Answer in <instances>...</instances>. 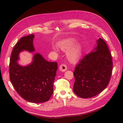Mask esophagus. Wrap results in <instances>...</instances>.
<instances>
[{
	"label": "esophagus",
	"instance_id": "34e87169",
	"mask_svg": "<svg viewBox=\"0 0 123 123\" xmlns=\"http://www.w3.org/2000/svg\"><path fill=\"white\" fill-rule=\"evenodd\" d=\"M59 69L62 72H65L67 70V67L65 64H62L60 66Z\"/></svg>",
	"mask_w": 123,
	"mask_h": 123
}]
</instances>
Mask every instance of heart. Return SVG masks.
<instances>
[{
	"mask_svg": "<svg viewBox=\"0 0 123 123\" xmlns=\"http://www.w3.org/2000/svg\"><path fill=\"white\" fill-rule=\"evenodd\" d=\"M76 40L75 38H70L62 41L59 44V48L63 51L69 49L75 44ZM55 51V49H54ZM82 54V47L80 44L74 46L67 53V57L69 61L71 63H75L81 59Z\"/></svg>",
	"mask_w": 123,
	"mask_h": 123,
	"instance_id": "obj_1",
	"label": "heart"
}]
</instances>
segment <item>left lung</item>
<instances>
[{
    "label": "left lung",
    "instance_id": "1",
    "mask_svg": "<svg viewBox=\"0 0 123 123\" xmlns=\"http://www.w3.org/2000/svg\"><path fill=\"white\" fill-rule=\"evenodd\" d=\"M92 52L81 60L75 68L74 92L82 98L95 97L108 86L113 68L110 51L106 42L99 38Z\"/></svg>",
    "mask_w": 123,
    "mask_h": 123
}]
</instances>
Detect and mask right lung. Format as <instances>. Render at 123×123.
Here are the masks:
<instances>
[{
    "label": "right lung",
    "mask_w": 123,
    "mask_h": 123,
    "mask_svg": "<svg viewBox=\"0 0 123 123\" xmlns=\"http://www.w3.org/2000/svg\"><path fill=\"white\" fill-rule=\"evenodd\" d=\"M34 35L21 38L15 45L9 63L10 80L20 97L27 101L42 103L48 101L53 93V83L56 75V62H49L39 53H35L29 64L18 63L20 52L35 51Z\"/></svg>",
    "instance_id": "obj_1"
}]
</instances>
